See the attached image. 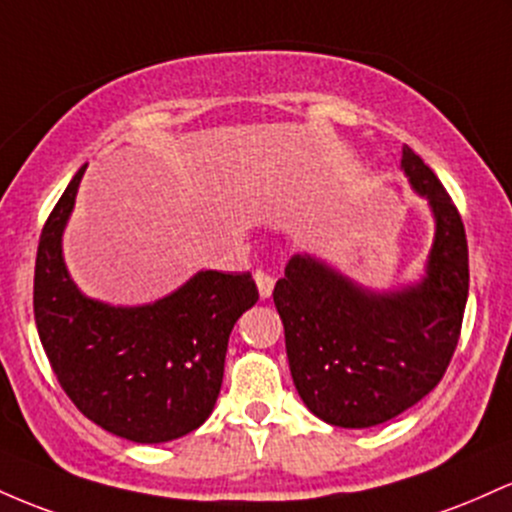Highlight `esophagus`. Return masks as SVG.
Instances as JSON below:
<instances>
[{
	"instance_id": "34e87169",
	"label": "esophagus",
	"mask_w": 512,
	"mask_h": 512,
	"mask_svg": "<svg viewBox=\"0 0 512 512\" xmlns=\"http://www.w3.org/2000/svg\"><path fill=\"white\" fill-rule=\"evenodd\" d=\"M256 287H258V295H261V300H266V297H271V292L275 287V278L266 271H256Z\"/></svg>"
}]
</instances>
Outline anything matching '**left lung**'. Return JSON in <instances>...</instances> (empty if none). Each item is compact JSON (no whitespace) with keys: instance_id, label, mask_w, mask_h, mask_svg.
<instances>
[{"instance_id":"1","label":"left lung","mask_w":512,"mask_h":512,"mask_svg":"<svg viewBox=\"0 0 512 512\" xmlns=\"http://www.w3.org/2000/svg\"><path fill=\"white\" fill-rule=\"evenodd\" d=\"M401 169L435 220L418 283L377 292L317 256L295 254L273 290L297 394L338 428L380 426L418 404L438 387L462 329L469 295L462 217L411 147L401 149Z\"/></svg>"}]
</instances>
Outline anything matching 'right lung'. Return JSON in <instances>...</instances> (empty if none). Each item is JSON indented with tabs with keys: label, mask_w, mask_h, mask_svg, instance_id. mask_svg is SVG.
I'll list each match as a JSON object with an SVG mask.
<instances>
[{
	"label": "right lung",
	"mask_w": 512,
	"mask_h": 512,
	"mask_svg": "<svg viewBox=\"0 0 512 512\" xmlns=\"http://www.w3.org/2000/svg\"><path fill=\"white\" fill-rule=\"evenodd\" d=\"M86 164L40 234L33 312L57 382L89 421L118 438L157 445L200 428L220 396L229 333L254 307L249 273L198 271L179 290L140 307L91 300L62 256Z\"/></svg>",
	"instance_id": "add662e5"
}]
</instances>
